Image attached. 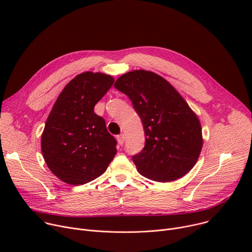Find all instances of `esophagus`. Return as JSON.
Listing matches in <instances>:
<instances>
[{"instance_id":"34e87169","label":"esophagus","mask_w":252,"mask_h":252,"mask_svg":"<svg viewBox=\"0 0 252 252\" xmlns=\"http://www.w3.org/2000/svg\"><path fill=\"white\" fill-rule=\"evenodd\" d=\"M117 142L119 145H124V143H125V135L124 134H121L117 136Z\"/></svg>"}]
</instances>
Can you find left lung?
I'll use <instances>...</instances> for the list:
<instances>
[{"label":"left lung","mask_w":252,"mask_h":252,"mask_svg":"<svg viewBox=\"0 0 252 252\" xmlns=\"http://www.w3.org/2000/svg\"><path fill=\"white\" fill-rule=\"evenodd\" d=\"M114 87L129 98L143 123L145 147L133 156L139 173L156 182L189 173L202 149V129L178 91L160 75L142 69L123 74Z\"/></svg>","instance_id":"1"}]
</instances>
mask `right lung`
<instances>
[{"instance_id":"add662e5","label":"right lung","mask_w":252,"mask_h":252,"mask_svg":"<svg viewBox=\"0 0 252 252\" xmlns=\"http://www.w3.org/2000/svg\"><path fill=\"white\" fill-rule=\"evenodd\" d=\"M114 83L111 75L86 71L65 86L47 118L42 152L50 170L66 184L100 177L116 154V140L95 105Z\"/></svg>"}]
</instances>
